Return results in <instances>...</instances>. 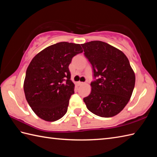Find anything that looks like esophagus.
<instances>
[{
	"mask_svg": "<svg viewBox=\"0 0 157 157\" xmlns=\"http://www.w3.org/2000/svg\"><path fill=\"white\" fill-rule=\"evenodd\" d=\"M84 82H78V83H77V85L78 86H82V85H83L84 84Z\"/></svg>",
	"mask_w": 157,
	"mask_h": 157,
	"instance_id": "1",
	"label": "esophagus"
}]
</instances>
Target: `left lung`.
Wrapping results in <instances>:
<instances>
[{
	"label": "left lung",
	"mask_w": 157,
	"mask_h": 157,
	"mask_svg": "<svg viewBox=\"0 0 157 157\" xmlns=\"http://www.w3.org/2000/svg\"><path fill=\"white\" fill-rule=\"evenodd\" d=\"M81 45L96 78L90 84L91 93L84 98L86 107L102 117L117 115L128 103L135 86V73L128 57L102 41Z\"/></svg>",
	"instance_id": "1"
}]
</instances>
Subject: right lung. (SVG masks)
I'll return each instance as SVG.
<instances>
[{
    "instance_id": "obj_1",
    "label": "right lung",
    "mask_w": 157,
    "mask_h": 157,
    "mask_svg": "<svg viewBox=\"0 0 157 157\" xmlns=\"http://www.w3.org/2000/svg\"><path fill=\"white\" fill-rule=\"evenodd\" d=\"M83 52L80 44L61 42L38 53L26 70L23 90L36 115L46 121H55L67 111L75 85L69 65L73 56Z\"/></svg>"
}]
</instances>
